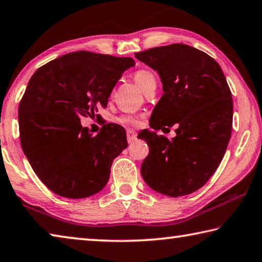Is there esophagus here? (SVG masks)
Segmentation results:
<instances>
[{
    "label": "esophagus",
    "mask_w": 262,
    "mask_h": 262,
    "mask_svg": "<svg viewBox=\"0 0 262 262\" xmlns=\"http://www.w3.org/2000/svg\"><path fill=\"white\" fill-rule=\"evenodd\" d=\"M126 138H127V141H128V143H130V144L135 143L136 139H137L136 132L132 131V130H127V132H126Z\"/></svg>",
    "instance_id": "esophagus-1"
}]
</instances>
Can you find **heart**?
Instances as JSON below:
<instances>
[{
	"mask_svg": "<svg viewBox=\"0 0 262 262\" xmlns=\"http://www.w3.org/2000/svg\"><path fill=\"white\" fill-rule=\"evenodd\" d=\"M135 81L138 84V86L140 87L141 90L144 92L148 89V87L157 82V79H155V76L152 71L146 70V69H140V70L136 71V73L134 75ZM122 122L124 123H135L134 118L131 117H123Z\"/></svg>",
	"mask_w": 262,
	"mask_h": 262,
	"instance_id": "1",
	"label": "heart"
}]
</instances>
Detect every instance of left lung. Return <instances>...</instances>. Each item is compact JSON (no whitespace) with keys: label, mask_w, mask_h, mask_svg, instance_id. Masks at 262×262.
<instances>
[{"label":"left lung","mask_w":262,"mask_h":262,"mask_svg":"<svg viewBox=\"0 0 262 262\" xmlns=\"http://www.w3.org/2000/svg\"><path fill=\"white\" fill-rule=\"evenodd\" d=\"M135 55L162 81L163 95L153 109L149 126L166 131L177 125L171 140L155 131L138 135L149 146L141 176L159 193L175 198L190 194L216 170L230 140L233 105L226 77L214 58L187 45Z\"/></svg>","instance_id":"1"}]
</instances>
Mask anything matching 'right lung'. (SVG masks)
Instances as JSON below:
<instances>
[{
  "mask_svg": "<svg viewBox=\"0 0 262 262\" xmlns=\"http://www.w3.org/2000/svg\"><path fill=\"white\" fill-rule=\"evenodd\" d=\"M135 64L131 57L81 50L53 59L31 77L18 109L20 144L54 193L81 199L107 184L114 159L127 147L125 130L109 123L93 136L80 117L107 107L122 73Z\"/></svg>",
  "mask_w": 262,
  "mask_h": 262,
  "instance_id": "obj_1",
  "label": "right lung"
}]
</instances>
